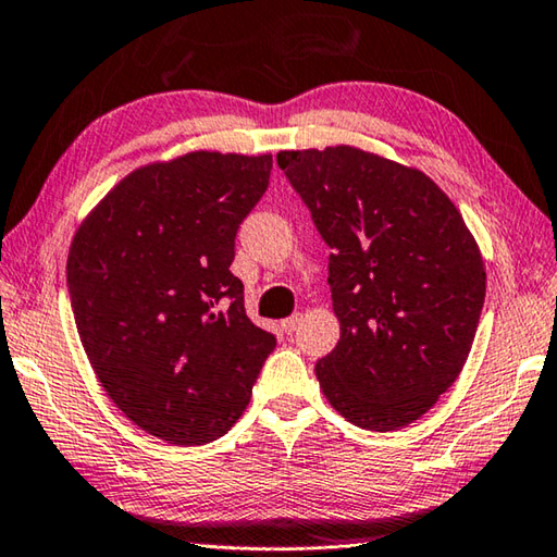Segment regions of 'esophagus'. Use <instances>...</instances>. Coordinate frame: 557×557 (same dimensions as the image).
I'll return each instance as SVG.
<instances>
[{"mask_svg":"<svg viewBox=\"0 0 557 557\" xmlns=\"http://www.w3.org/2000/svg\"><path fill=\"white\" fill-rule=\"evenodd\" d=\"M299 324H301V314H292L287 319H282V332L295 334L297 329H299Z\"/></svg>","mask_w":557,"mask_h":557,"instance_id":"esophagus-1","label":"esophagus"}]
</instances>
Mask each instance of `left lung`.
<instances>
[{
	"label": "left lung",
	"mask_w": 557,
	"mask_h": 557,
	"mask_svg": "<svg viewBox=\"0 0 557 557\" xmlns=\"http://www.w3.org/2000/svg\"><path fill=\"white\" fill-rule=\"evenodd\" d=\"M329 258L336 348L317 363L329 405L391 432L459 379L486 295L482 250L449 196L420 172L351 145L282 149Z\"/></svg>",
	"instance_id": "1"
}]
</instances>
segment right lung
Listing matches in <instances>:
<instances>
[{"mask_svg":"<svg viewBox=\"0 0 557 557\" xmlns=\"http://www.w3.org/2000/svg\"><path fill=\"white\" fill-rule=\"evenodd\" d=\"M272 154L188 152L129 172L75 231L69 292L110 400L169 445H206L248 408L275 336L245 314L235 233Z\"/></svg>","mask_w":557,"mask_h":557,"instance_id":"add662e5","label":"right lung"}]
</instances>
